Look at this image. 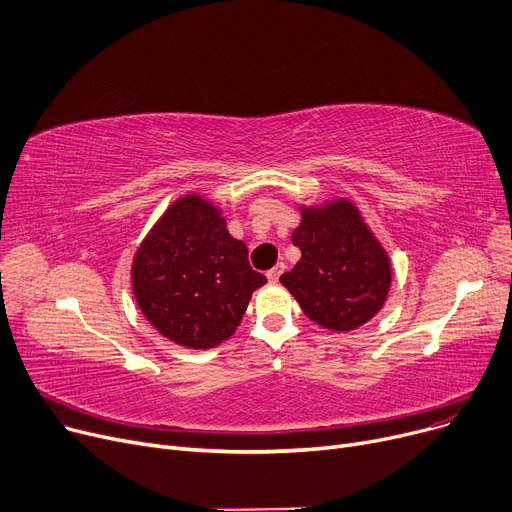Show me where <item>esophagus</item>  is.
<instances>
[{
	"mask_svg": "<svg viewBox=\"0 0 512 512\" xmlns=\"http://www.w3.org/2000/svg\"><path fill=\"white\" fill-rule=\"evenodd\" d=\"M284 263L280 261V263H276L274 267H272V270L270 272H267V280H270V282H278L280 280V276L284 274Z\"/></svg>",
	"mask_w": 512,
	"mask_h": 512,
	"instance_id": "obj_1",
	"label": "esophagus"
}]
</instances>
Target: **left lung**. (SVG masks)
I'll list each match as a JSON object with an SVG mask.
<instances>
[{
    "mask_svg": "<svg viewBox=\"0 0 512 512\" xmlns=\"http://www.w3.org/2000/svg\"><path fill=\"white\" fill-rule=\"evenodd\" d=\"M292 242L301 259L282 286L317 326L351 332L378 315L392 286V263L359 207L344 197L299 205Z\"/></svg>",
    "mask_w": 512,
    "mask_h": 512,
    "instance_id": "left-lung-1",
    "label": "left lung"
}]
</instances>
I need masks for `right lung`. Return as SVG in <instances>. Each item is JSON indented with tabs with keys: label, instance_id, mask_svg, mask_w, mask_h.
Instances as JSON below:
<instances>
[{
	"label": "right lung",
	"instance_id": "1",
	"mask_svg": "<svg viewBox=\"0 0 512 512\" xmlns=\"http://www.w3.org/2000/svg\"><path fill=\"white\" fill-rule=\"evenodd\" d=\"M132 294L149 324L178 346L207 351L240 326L267 280L226 228L222 207L201 193L178 197L134 251Z\"/></svg>",
	"mask_w": 512,
	"mask_h": 512
}]
</instances>
